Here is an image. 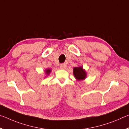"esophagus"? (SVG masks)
Masks as SVG:
<instances>
[{"instance_id": "1", "label": "esophagus", "mask_w": 129, "mask_h": 129, "mask_svg": "<svg viewBox=\"0 0 129 129\" xmlns=\"http://www.w3.org/2000/svg\"><path fill=\"white\" fill-rule=\"evenodd\" d=\"M60 68H61L62 69H65L67 68V65L65 64H60Z\"/></svg>"}]
</instances>
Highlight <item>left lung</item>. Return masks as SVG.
<instances>
[{"label": "left lung", "mask_w": 129, "mask_h": 129, "mask_svg": "<svg viewBox=\"0 0 129 129\" xmlns=\"http://www.w3.org/2000/svg\"><path fill=\"white\" fill-rule=\"evenodd\" d=\"M73 75L78 81L84 80L86 77V72L82 67L74 68Z\"/></svg>", "instance_id": "left-lung-1"}]
</instances>
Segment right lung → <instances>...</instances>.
<instances>
[{"label": "right lung", "mask_w": 129, "mask_h": 129, "mask_svg": "<svg viewBox=\"0 0 129 129\" xmlns=\"http://www.w3.org/2000/svg\"><path fill=\"white\" fill-rule=\"evenodd\" d=\"M51 69H47L45 70V73H46L47 75H49V73H51Z\"/></svg>", "instance_id": "right-lung-1"}]
</instances>
